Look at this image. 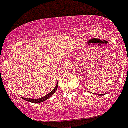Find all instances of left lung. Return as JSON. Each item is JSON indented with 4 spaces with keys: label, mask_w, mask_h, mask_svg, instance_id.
Listing matches in <instances>:
<instances>
[{
    "label": "left lung",
    "mask_w": 128,
    "mask_h": 128,
    "mask_svg": "<svg viewBox=\"0 0 128 128\" xmlns=\"http://www.w3.org/2000/svg\"><path fill=\"white\" fill-rule=\"evenodd\" d=\"M103 94H102V95H103ZM96 95H100H100H102V94H96Z\"/></svg>",
    "instance_id": "1"
}]
</instances>
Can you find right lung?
I'll list each match as a JSON object with an SVG mask.
<instances>
[{
	"mask_svg": "<svg viewBox=\"0 0 128 128\" xmlns=\"http://www.w3.org/2000/svg\"><path fill=\"white\" fill-rule=\"evenodd\" d=\"M58 83H57L56 86L55 88L51 91V92H50V93H48V94H46V95H45V96H42V97H41V98H35V99H34V98H23V97L22 98L24 99V100H26V101L30 102H33V103H36V104L40 103V102H44L46 100H47L48 98H49L50 97V96H51L52 95V94H53L56 91L57 89H58Z\"/></svg>",
	"mask_w": 128,
	"mask_h": 128,
	"instance_id": "add662e5",
	"label": "right lung"
}]
</instances>
